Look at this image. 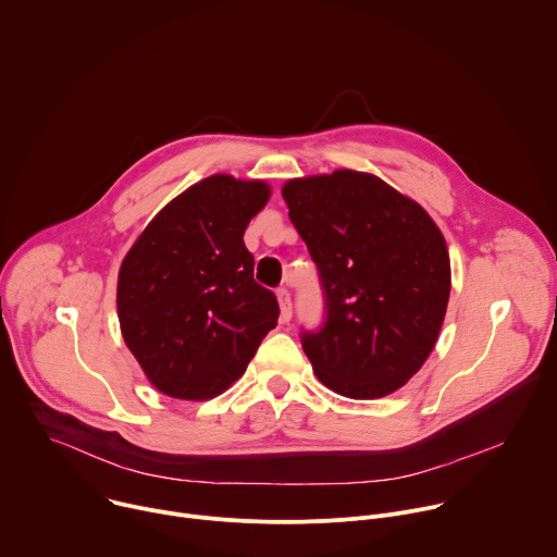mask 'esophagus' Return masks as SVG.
<instances>
[{
    "label": "esophagus",
    "mask_w": 557,
    "mask_h": 557,
    "mask_svg": "<svg viewBox=\"0 0 557 557\" xmlns=\"http://www.w3.org/2000/svg\"><path fill=\"white\" fill-rule=\"evenodd\" d=\"M278 305H281V322H289L292 320V296L287 289H278L276 292Z\"/></svg>",
    "instance_id": "obj_1"
}]
</instances>
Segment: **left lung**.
Masks as SVG:
<instances>
[{
    "instance_id": "obj_1",
    "label": "left lung",
    "mask_w": 557,
    "mask_h": 557,
    "mask_svg": "<svg viewBox=\"0 0 557 557\" xmlns=\"http://www.w3.org/2000/svg\"><path fill=\"white\" fill-rule=\"evenodd\" d=\"M281 194L324 294L322 329L302 331L315 376L348 398L396 392L422 368L444 322V235L418 202L366 172L294 178Z\"/></svg>"
}]
</instances>
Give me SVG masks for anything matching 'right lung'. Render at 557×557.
Here are the masks:
<instances>
[{
    "label": "right lung",
    "mask_w": 557,
    "mask_h": 557,
    "mask_svg": "<svg viewBox=\"0 0 557 557\" xmlns=\"http://www.w3.org/2000/svg\"><path fill=\"white\" fill-rule=\"evenodd\" d=\"M270 185L213 174L165 205L122 261L117 315L150 383L183 400L231 387L276 326L244 244Z\"/></svg>",
    "instance_id": "obj_1"
}]
</instances>
